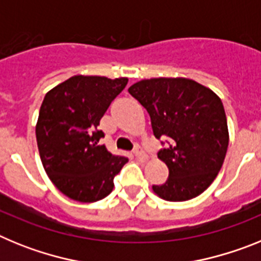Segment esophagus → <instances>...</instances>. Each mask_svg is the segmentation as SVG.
Wrapping results in <instances>:
<instances>
[{"instance_id":"1","label":"esophagus","mask_w":261,"mask_h":261,"mask_svg":"<svg viewBox=\"0 0 261 261\" xmlns=\"http://www.w3.org/2000/svg\"><path fill=\"white\" fill-rule=\"evenodd\" d=\"M133 153H135V155L137 156V158H140V159H147V155H146V153H145L144 151V149H142L141 146H140V145H137V146L135 147V151H133Z\"/></svg>"}]
</instances>
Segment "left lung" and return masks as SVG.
I'll return each mask as SVG.
<instances>
[{"label":"left lung","mask_w":261,"mask_h":261,"mask_svg":"<svg viewBox=\"0 0 261 261\" xmlns=\"http://www.w3.org/2000/svg\"><path fill=\"white\" fill-rule=\"evenodd\" d=\"M129 94L150 115L156 138L168 137L158 158L168 179L153 186L167 201H187L201 195L217 177L229 146V129L220 96L190 78H150L136 82Z\"/></svg>","instance_id":"8db88e82"}]
</instances>
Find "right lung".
Returning a JSON list of instances; mask_svg holds the SVG:
<instances>
[{
    "label": "right lung",
    "instance_id": "right-lung-1",
    "mask_svg": "<svg viewBox=\"0 0 261 261\" xmlns=\"http://www.w3.org/2000/svg\"><path fill=\"white\" fill-rule=\"evenodd\" d=\"M126 84L125 77L73 75L45 94L35 129L39 154L50 181L69 199H105L128 162L98 144L105 137L100 119Z\"/></svg>",
    "mask_w": 261,
    "mask_h": 261
}]
</instances>
